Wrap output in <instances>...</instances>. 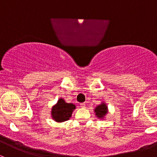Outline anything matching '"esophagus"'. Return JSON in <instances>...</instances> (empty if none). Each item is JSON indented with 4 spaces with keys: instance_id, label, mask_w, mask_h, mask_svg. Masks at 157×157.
Segmentation results:
<instances>
[{
    "instance_id": "obj_1",
    "label": "esophagus",
    "mask_w": 157,
    "mask_h": 157,
    "mask_svg": "<svg viewBox=\"0 0 157 157\" xmlns=\"http://www.w3.org/2000/svg\"><path fill=\"white\" fill-rule=\"evenodd\" d=\"M80 107H81V108H83V109L86 108V104H85V103H81V104H80Z\"/></svg>"
}]
</instances>
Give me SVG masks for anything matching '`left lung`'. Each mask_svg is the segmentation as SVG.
Here are the masks:
<instances>
[{
  "mask_svg": "<svg viewBox=\"0 0 157 157\" xmlns=\"http://www.w3.org/2000/svg\"><path fill=\"white\" fill-rule=\"evenodd\" d=\"M94 112L96 116L99 119H105V116L108 115L109 112L108 105H107V104L104 101H102L101 103L98 105L97 106H96V108L94 109Z\"/></svg>",
  "mask_w": 157,
  "mask_h": 157,
  "instance_id": "left-lung-1",
  "label": "left lung"
}]
</instances>
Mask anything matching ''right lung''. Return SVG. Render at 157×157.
Wrapping results in <instances>:
<instances>
[{
    "label": "right lung",
    "mask_w": 157,
    "mask_h": 157,
    "mask_svg": "<svg viewBox=\"0 0 157 157\" xmlns=\"http://www.w3.org/2000/svg\"><path fill=\"white\" fill-rule=\"evenodd\" d=\"M76 109V105L71 102H66L63 98H59L56 104L52 107L51 116L55 121L58 123L67 121Z\"/></svg>",
    "instance_id": "1"
}]
</instances>
